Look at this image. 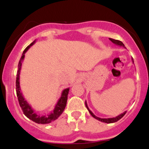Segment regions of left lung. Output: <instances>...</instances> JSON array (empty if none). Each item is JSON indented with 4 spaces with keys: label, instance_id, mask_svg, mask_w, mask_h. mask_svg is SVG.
Wrapping results in <instances>:
<instances>
[{
    "label": "left lung",
    "instance_id": "8db88e82",
    "mask_svg": "<svg viewBox=\"0 0 149 149\" xmlns=\"http://www.w3.org/2000/svg\"><path fill=\"white\" fill-rule=\"evenodd\" d=\"M109 40L111 41L113 43L116 44V45H119V46H122V47H125L124 44L122 42L120 41V40H115V39H113V38H109ZM132 63L134 64V60H133V58H132ZM85 106H86L87 109H88V110L89 111V113H90V114H91V116H92L93 118H95V119L101 121V122H103V123H116L117 122L118 120H119L120 119L122 118L123 117L125 116V114L126 113V112L127 111H125L123 113L120 114V115H118V116H116V117H114V118H99L97 117V116H96L95 115V114L92 113L91 111L90 110V109L88 108V104H87V102H85Z\"/></svg>",
    "mask_w": 149,
    "mask_h": 149
}]
</instances>
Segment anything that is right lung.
Here are the masks:
<instances>
[{
	"label": "right lung",
	"instance_id": "1",
	"mask_svg": "<svg viewBox=\"0 0 149 149\" xmlns=\"http://www.w3.org/2000/svg\"><path fill=\"white\" fill-rule=\"evenodd\" d=\"M36 42V40L33 42H32L29 45L27 46L26 49L24 50L22 55L19 61L18 64V71L17 73V79H16V92H17V96L19 104L20 107H21L22 111H23L24 115L26 116L28 118H29L33 122L36 123L38 124H47L49 123L52 122V121L55 120L57 119L61 114L64 111L65 107H66V102H67V98L68 95H69V88L64 89L61 92V97L58 100L57 104L54 107V109L50 113L47 114V115H39L37 114L36 112L33 110V109L31 107L29 104L27 102V101L25 100L24 97L22 92H21V88H20L19 85V77H20V71H21L22 69V62H23L24 59L25 57V53L26 51L30 48Z\"/></svg>",
	"mask_w": 149,
	"mask_h": 149
}]
</instances>
